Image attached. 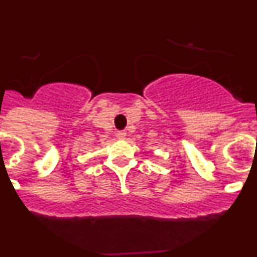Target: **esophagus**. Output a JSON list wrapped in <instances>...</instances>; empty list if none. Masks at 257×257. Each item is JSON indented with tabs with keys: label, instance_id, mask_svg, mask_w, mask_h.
<instances>
[{
	"label": "esophagus",
	"instance_id": "obj_1",
	"mask_svg": "<svg viewBox=\"0 0 257 257\" xmlns=\"http://www.w3.org/2000/svg\"><path fill=\"white\" fill-rule=\"evenodd\" d=\"M115 135H117V138L119 140H123V139H126L127 133L126 131H117V134H115Z\"/></svg>",
	"mask_w": 257,
	"mask_h": 257
}]
</instances>
